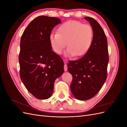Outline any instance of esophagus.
Returning <instances> with one entry per match:
<instances>
[{
    "mask_svg": "<svg viewBox=\"0 0 127 127\" xmlns=\"http://www.w3.org/2000/svg\"><path fill=\"white\" fill-rule=\"evenodd\" d=\"M67 64H65L64 65V71H67Z\"/></svg>",
    "mask_w": 127,
    "mask_h": 127,
    "instance_id": "obj_1",
    "label": "esophagus"
}]
</instances>
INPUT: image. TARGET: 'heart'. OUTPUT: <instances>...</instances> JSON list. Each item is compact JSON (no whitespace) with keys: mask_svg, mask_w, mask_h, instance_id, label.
Instances as JSON below:
<instances>
[{"mask_svg":"<svg viewBox=\"0 0 127 127\" xmlns=\"http://www.w3.org/2000/svg\"><path fill=\"white\" fill-rule=\"evenodd\" d=\"M93 30L88 24L76 21H69L61 24L57 32L50 34V44L55 52L61 54L67 45L66 54L80 57L89 50L93 39Z\"/></svg>","mask_w":127,"mask_h":127,"instance_id":"b5f03b06","label":"heart"}]
</instances>
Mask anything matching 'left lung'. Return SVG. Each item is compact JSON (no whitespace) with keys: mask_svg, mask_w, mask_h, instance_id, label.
<instances>
[{"mask_svg":"<svg viewBox=\"0 0 127 127\" xmlns=\"http://www.w3.org/2000/svg\"><path fill=\"white\" fill-rule=\"evenodd\" d=\"M93 30V42L82 58L69 61L68 70L72 75L70 90L78 100L93 97L101 90L107 78L109 63L107 38L103 30L94 18L85 17Z\"/></svg>","mask_w":127,"mask_h":127,"instance_id":"8db88e82","label":"left lung"}]
</instances>
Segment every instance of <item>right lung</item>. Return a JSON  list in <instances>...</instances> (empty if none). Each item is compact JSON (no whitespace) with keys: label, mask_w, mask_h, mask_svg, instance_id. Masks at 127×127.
<instances>
[{"label":"right lung","mask_w":127,"mask_h":127,"mask_svg":"<svg viewBox=\"0 0 127 127\" xmlns=\"http://www.w3.org/2000/svg\"><path fill=\"white\" fill-rule=\"evenodd\" d=\"M60 19L46 16L35 18L25 30L21 39L20 75L26 89L40 99L50 98L55 80L64 71L61 58L52 51L49 37Z\"/></svg>","instance_id":"add662e5"}]
</instances>
